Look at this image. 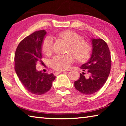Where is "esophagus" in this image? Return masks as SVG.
Listing matches in <instances>:
<instances>
[{"label":"esophagus","mask_w":126,"mask_h":126,"mask_svg":"<svg viewBox=\"0 0 126 126\" xmlns=\"http://www.w3.org/2000/svg\"><path fill=\"white\" fill-rule=\"evenodd\" d=\"M65 72L64 70H59V71H57V72H55L54 75H58V74L61 73H62V72Z\"/></svg>","instance_id":"esophagus-1"}]
</instances>
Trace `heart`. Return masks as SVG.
<instances>
[{
    "mask_svg": "<svg viewBox=\"0 0 126 126\" xmlns=\"http://www.w3.org/2000/svg\"><path fill=\"white\" fill-rule=\"evenodd\" d=\"M57 37L69 44L68 51L75 55L79 61L84 62L89 57L91 51L90 44L82 39V37L76 32L71 30H65L58 33ZM52 45L51 38L48 37L45 39L42 45L43 52L47 56L50 54ZM74 56L71 53H68L54 57L50 61L51 66L55 70L66 69L70 63L75 61Z\"/></svg>",
    "mask_w": 126,
    "mask_h": 126,
    "instance_id": "1",
    "label": "heart"
}]
</instances>
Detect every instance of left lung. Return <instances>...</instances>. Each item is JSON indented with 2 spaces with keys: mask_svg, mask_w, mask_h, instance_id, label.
<instances>
[{
  "mask_svg": "<svg viewBox=\"0 0 126 126\" xmlns=\"http://www.w3.org/2000/svg\"><path fill=\"white\" fill-rule=\"evenodd\" d=\"M92 52L88 61L80 66L83 71L75 81V87L84 94H94L100 89L107 80L111 66V58L107 43L102 39L92 38Z\"/></svg>",
  "mask_w": 126,
  "mask_h": 126,
  "instance_id": "obj_1",
  "label": "left lung"
}]
</instances>
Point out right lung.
Masks as SVG:
<instances>
[{
    "instance_id": "right-lung-1",
    "label": "right lung",
    "mask_w": 126,
    "mask_h": 126,
    "mask_svg": "<svg viewBox=\"0 0 126 126\" xmlns=\"http://www.w3.org/2000/svg\"><path fill=\"white\" fill-rule=\"evenodd\" d=\"M46 34L45 30L35 32L25 38L15 51V70L19 79L29 92L40 95L50 89L56 76L36 69L42 63V45Z\"/></svg>"
}]
</instances>
